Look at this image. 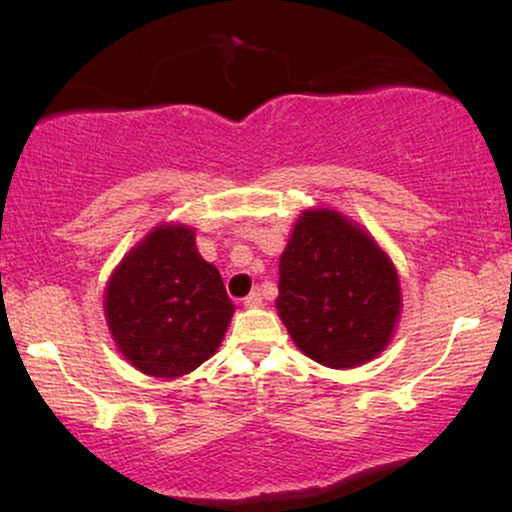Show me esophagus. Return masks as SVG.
Instances as JSON below:
<instances>
[{
  "instance_id": "esophagus-1",
  "label": "esophagus",
  "mask_w": 512,
  "mask_h": 512,
  "mask_svg": "<svg viewBox=\"0 0 512 512\" xmlns=\"http://www.w3.org/2000/svg\"><path fill=\"white\" fill-rule=\"evenodd\" d=\"M263 303V296L261 291H251L247 298H244V307H261Z\"/></svg>"
}]
</instances>
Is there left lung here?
Instances as JSON below:
<instances>
[{
    "label": "left lung",
    "mask_w": 512,
    "mask_h": 512,
    "mask_svg": "<svg viewBox=\"0 0 512 512\" xmlns=\"http://www.w3.org/2000/svg\"><path fill=\"white\" fill-rule=\"evenodd\" d=\"M398 272L375 237L335 209H305L279 258L277 312L305 356L326 368L373 361L401 317Z\"/></svg>",
    "instance_id": "8db88e82"
}]
</instances>
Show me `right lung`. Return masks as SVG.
I'll use <instances>...</instances> for the list:
<instances>
[{
    "label": "right lung",
    "mask_w": 512,
    "mask_h": 512,
    "mask_svg": "<svg viewBox=\"0 0 512 512\" xmlns=\"http://www.w3.org/2000/svg\"><path fill=\"white\" fill-rule=\"evenodd\" d=\"M219 270L195 247V230L160 223L111 272L104 317L125 361L151 377L188 375L216 354L233 319Z\"/></svg>",
    "instance_id": "add662e5"
}]
</instances>
